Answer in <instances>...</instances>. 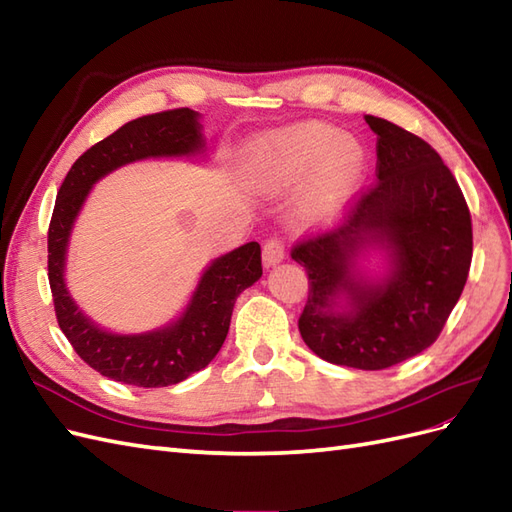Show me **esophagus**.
I'll return each instance as SVG.
<instances>
[{"mask_svg":"<svg viewBox=\"0 0 512 512\" xmlns=\"http://www.w3.org/2000/svg\"><path fill=\"white\" fill-rule=\"evenodd\" d=\"M282 258H284V241L277 235H273L267 239L265 245H262V262H265L267 267H273Z\"/></svg>","mask_w":512,"mask_h":512,"instance_id":"1","label":"esophagus"}]
</instances>
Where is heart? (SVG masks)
<instances>
[{
    "instance_id": "b5f03b06",
    "label": "heart",
    "mask_w": 512,
    "mask_h": 512,
    "mask_svg": "<svg viewBox=\"0 0 512 512\" xmlns=\"http://www.w3.org/2000/svg\"><path fill=\"white\" fill-rule=\"evenodd\" d=\"M312 174L305 192V215L322 220L342 207L365 173V149L327 123H301L273 134L260 147L256 175L284 188Z\"/></svg>"
}]
</instances>
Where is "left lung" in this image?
<instances>
[{"label":"left lung","instance_id":"1","mask_svg":"<svg viewBox=\"0 0 512 512\" xmlns=\"http://www.w3.org/2000/svg\"><path fill=\"white\" fill-rule=\"evenodd\" d=\"M365 121L378 134V179L356 196L342 226L305 235L290 256L309 280L303 342L324 361L374 371L412 359L440 337L468 280L472 218L436 149L386 119ZM369 242L392 254V275L380 285L353 275V258ZM342 291L353 309L337 315L332 305Z\"/></svg>","mask_w":512,"mask_h":512}]
</instances>
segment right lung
<instances>
[{"label":"right lung","mask_w":512,"mask_h":512,"mask_svg":"<svg viewBox=\"0 0 512 512\" xmlns=\"http://www.w3.org/2000/svg\"><path fill=\"white\" fill-rule=\"evenodd\" d=\"M205 147L198 113L173 108L123 123L76 160L57 192L49 224V284L55 316L74 352L115 382L158 389L207 367L228 335L239 294L262 275L260 245L245 243L205 271L190 307L166 329L145 335H113L98 329L74 305L64 284L66 245L89 188L111 170L143 158L188 156Z\"/></svg>","instance_id":"1"}]
</instances>
